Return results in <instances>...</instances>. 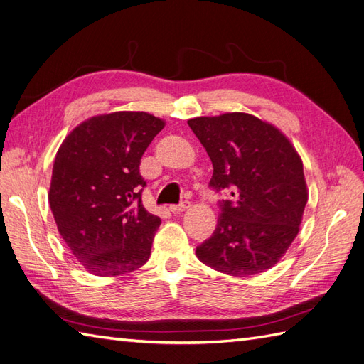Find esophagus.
<instances>
[{
	"label": "esophagus",
	"instance_id": "1",
	"mask_svg": "<svg viewBox=\"0 0 364 364\" xmlns=\"http://www.w3.org/2000/svg\"><path fill=\"white\" fill-rule=\"evenodd\" d=\"M189 206H191L189 201H183L181 204H173V206L169 208V210H171L172 213H181V212H184L186 209H189Z\"/></svg>",
	"mask_w": 364,
	"mask_h": 364
}]
</instances>
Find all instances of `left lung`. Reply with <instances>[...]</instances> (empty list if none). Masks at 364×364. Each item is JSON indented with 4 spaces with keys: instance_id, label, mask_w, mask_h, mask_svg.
Masks as SVG:
<instances>
[{
    "instance_id": "8db88e82",
    "label": "left lung",
    "mask_w": 364,
    "mask_h": 364,
    "mask_svg": "<svg viewBox=\"0 0 364 364\" xmlns=\"http://www.w3.org/2000/svg\"><path fill=\"white\" fill-rule=\"evenodd\" d=\"M210 158V188L220 201L217 228L195 254L218 272L247 277L278 263L303 220L307 186L303 161L289 138L243 112L188 121Z\"/></svg>"
}]
</instances>
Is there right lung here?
<instances>
[{
    "label": "right lung",
    "instance_id": "add662e5",
    "mask_svg": "<svg viewBox=\"0 0 364 364\" xmlns=\"http://www.w3.org/2000/svg\"><path fill=\"white\" fill-rule=\"evenodd\" d=\"M164 121L112 112L82 121L55 156L49 204L63 240L86 271L117 277L149 257L161 220L141 201L139 161Z\"/></svg>",
    "mask_w": 364,
    "mask_h": 364
}]
</instances>
